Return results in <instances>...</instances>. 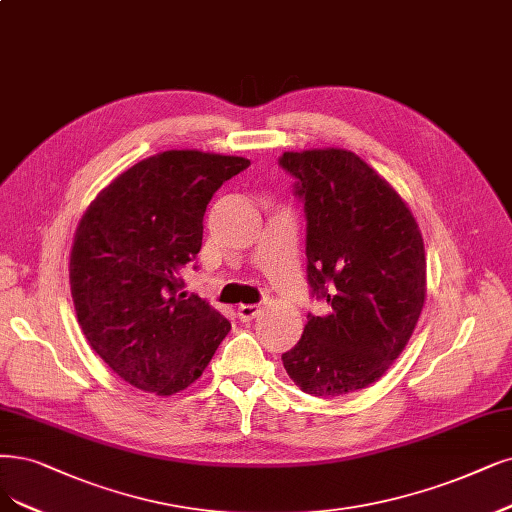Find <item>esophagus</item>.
Returning a JSON list of instances; mask_svg holds the SVG:
<instances>
[{
  "mask_svg": "<svg viewBox=\"0 0 512 512\" xmlns=\"http://www.w3.org/2000/svg\"><path fill=\"white\" fill-rule=\"evenodd\" d=\"M257 314H259V306H255V304L238 308V318L242 320V323H249V320H253Z\"/></svg>",
  "mask_w": 512,
  "mask_h": 512,
  "instance_id": "1",
  "label": "esophagus"
}]
</instances>
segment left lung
<instances>
[{
	"label": "left lung",
	"mask_w": 512,
	"mask_h": 512,
	"mask_svg": "<svg viewBox=\"0 0 512 512\" xmlns=\"http://www.w3.org/2000/svg\"><path fill=\"white\" fill-rule=\"evenodd\" d=\"M306 213L308 285L329 312H308L282 354L291 380L312 396H344L386 373L418 323L426 297L424 242L401 196L346 149L285 151Z\"/></svg>",
	"instance_id": "8db88e82"
}]
</instances>
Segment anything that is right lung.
<instances>
[{
    "mask_svg": "<svg viewBox=\"0 0 512 512\" xmlns=\"http://www.w3.org/2000/svg\"><path fill=\"white\" fill-rule=\"evenodd\" d=\"M249 166L162 151L128 168L84 213L69 263L75 314L92 350L130 386L160 396L185 390L230 333L208 301L185 297L181 272L200 253L206 204Z\"/></svg>",
    "mask_w": 512,
    "mask_h": 512,
    "instance_id": "right-lung-1",
    "label": "right lung"
}]
</instances>
